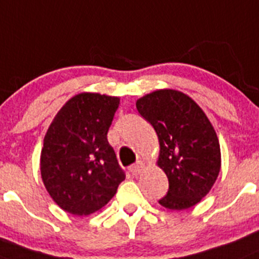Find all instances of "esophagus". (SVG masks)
Instances as JSON below:
<instances>
[{
  "label": "esophagus",
  "mask_w": 259,
  "mask_h": 259,
  "mask_svg": "<svg viewBox=\"0 0 259 259\" xmlns=\"http://www.w3.org/2000/svg\"><path fill=\"white\" fill-rule=\"evenodd\" d=\"M142 169H144V162L142 161H137L136 164H134L130 166V171H131L134 176H137V174L141 173Z\"/></svg>",
  "instance_id": "34e87169"
}]
</instances>
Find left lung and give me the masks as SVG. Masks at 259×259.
I'll use <instances>...</instances> for the list:
<instances>
[{"instance_id":"obj_1","label":"left lung","mask_w":259,"mask_h":259,"mask_svg":"<svg viewBox=\"0 0 259 259\" xmlns=\"http://www.w3.org/2000/svg\"><path fill=\"white\" fill-rule=\"evenodd\" d=\"M136 108L156 132L157 165L169 181L159 203L170 210L192 207L210 192L220 171V145L212 124L188 95L170 89L145 95Z\"/></svg>"}]
</instances>
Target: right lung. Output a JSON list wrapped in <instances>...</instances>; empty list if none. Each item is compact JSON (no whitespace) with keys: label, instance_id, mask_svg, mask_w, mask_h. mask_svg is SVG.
<instances>
[{"label":"right lung","instance_id":"add662e5","mask_svg":"<svg viewBox=\"0 0 259 259\" xmlns=\"http://www.w3.org/2000/svg\"><path fill=\"white\" fill-rule=\"evenodd\" d=\"M119 98L82 93L49 125L40 154L47 191L66 212L86 216L113 198L125 173L107 140Z\"/></svg>","mask_w":259,"mask_h":259}]
</instances>
